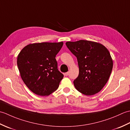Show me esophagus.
<instances>
[{"mask_svg": "<svg viewBox=\"0 0 130 130\" xmlns=\"http://www.w3.org/2000/svg\"><path fill=\"white\" fill-rule=\"evenodd\" d=\"M68 75H69V73H68V72L65 73L64 74V75H65V76H68Z\"/></svg>", "mask_w": 130, "mask_h": 130, "instance_id": "1", "label": "esophagus"}]
</instances>
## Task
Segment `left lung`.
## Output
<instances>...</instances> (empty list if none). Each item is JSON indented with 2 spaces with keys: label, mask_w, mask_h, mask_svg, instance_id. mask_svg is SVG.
Masks as SVG:
<instances>
[{
  "label": "left lung",
  "mask_w": 130,
  "mask_h": 130,
  "mask_svg": "<svg viewBox=\"0 0 130 130\" xmlns=\"http://www.w3.org/2000/svg\"><path fill=\"white\" fill-rule=\"evenodd\" d=\"M76 57L79 75L74 80L76 90L86 95H93L103 89L111 75L113 60L108 49L102 44L87 40L66 42Z\"/></svg>",
  "instance_id": "obj_1"
}]
</instances>
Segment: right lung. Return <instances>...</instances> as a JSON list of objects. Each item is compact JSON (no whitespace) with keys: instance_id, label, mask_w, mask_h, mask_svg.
I'll return each instance as SVG.
<instances>
[{"instance_id":"right-lung-1","label":"right lung","mask_w":130,"mask_h":130,"mask_svg":"<svg viewBox=\"0 0 130 130\" xmlns=\"http://www.w3.org/2000/svg\"><path fill=\"white\" fill-rule=\"evenodd\" d=\"M63 43H31L18 54L17 65L21 78L36 94L47 96L59 87L63 75L58 70L55 57Z\"/></svg>"}]
</instances>
